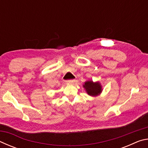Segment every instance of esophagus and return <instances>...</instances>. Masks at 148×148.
<instances>
[{"label": "esophagus", "instance_id": "1", "mask_svg": "<svg viewBox=\"0 0 148 148\" xmlns=\"http://www.w3.org/2000/svg\"><path fill=\"white\" fill-rule=\"evenodd\" d=\"M67 84L69 85H73L75 83V80L74 79H71V80H67L66 82Z\"/></svg>", "mask_w": 148, "mask_h": 148}]
</instances>
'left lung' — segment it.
<instances>
[{"label":"left lung","mask_w":148,"mask_h":148,"mask_svg":"<svg viewBox=\"0 0 148 148\" xmlns=\"http://www.w3.org/2000/svg\"><path fill=\"white\" fill-rule=\"evenodd\" d=\"M87 95L91 97H97L101 94L102 87L99 82H94L92 80H87L83 85Z\"/></svg>","instance_id":"8db88e82"}]
</instances>
